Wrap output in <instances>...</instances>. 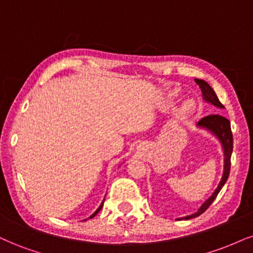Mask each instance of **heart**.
Here are the masks:
<instances>
[{
	"label": "heart",
	"instance_id": "b5f03b06",
	"mask_svg": "<svg viewBox=\"0 0 253 253\" xmlns=\"http://www.w3.org/2000/svg\"><path fill=\"white\" fill-rule=\"evenodd\" d=\"M192 109H193V103L191 101H189V102H186L185 104H184L183 111L184 112H189V111H191Z\"/></svg>",
	"mask_w": 253,
	"mask_h": 253
}]
</instances>
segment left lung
<instances>
[{"instance_id": "1", "label": "left lung", "mask_w": 253, "mask_h": 253, "mask_svg": "<svg viewBox=\"0 0 253 253\" xmlns=\"http://www.w3.org/2000/svg\"><path fill=\"white\" fill-rule=\"evenodd\" d=\"M196 83L198 84L199 88L202 89L203 92V98L205 101L213 104L214 107L217 108H224V105L219 102L217 95L214 93L213 89L211 88L209 84L203 80H197L196 79ZM198 126L202 127H207V129L212 131L214 135H216L219 141L222 142L223 144V149H224V173L222 177V180H220L219 185L217 186V189L214 190V192L212 193L210 198L208 199L204 204L199 208V210L196 213L190 214V216L184 217V219H191V218L198 217L204 212V211L208 210V208L210 207L211 203H212L214 199H216L217 195L219 193L220 190H222L223 185L225 184V182L229 178L230 174V168H231V154H232V149H233V136H232V131H231V124H230V121L225 118L222 115L218 114H213V115H209V116L203 117L201 121L198 122ZM182 219V218H180Z\"/></svg>"}]
</instances>
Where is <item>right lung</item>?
I'll return each mask as SVG.
<instances>
[{"instance_id":"right-lung-1","label":"right lung","mask_w":253,"mask_h":253,"mask_svg":"<svg viewBox=\"0 0 253 253\" xmlns=\"http://www.w3.org/2000/svg\"><path fill=\"white\" fill-rule=\"evenodd\" d=\"M102 207H103V204H101V207H99V208L97 209V210H96V211H95V212H93V213L91 214V216H90V218H92L93 216H96V214H97V213L99 212V210H101V209H102Z\"/></svg>"}]
</instances>
